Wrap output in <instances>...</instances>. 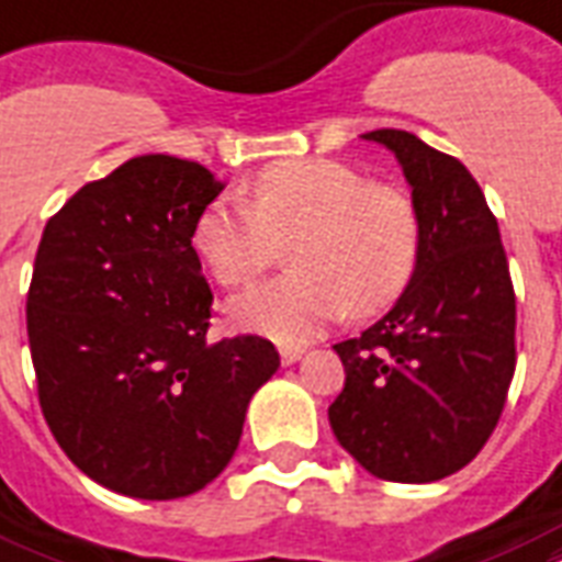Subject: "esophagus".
Instances as JSON below:
<instances>
[{
    "label": "esophagus",
    "mask_w": 562,
    "mask_h": 562,
    "mask_svg": "<svg viewBox=\"0 0 562 562\" xmlns=\"http://www.w3.org/2000/svg\"><path fill=\"white\" fill-rule=\"evenodd\" d=\"M300 357H303V348H280L282 366H294V362H300Z\"/></svg>",
    "instance_id": "esophagus-1"
}]
</instances>
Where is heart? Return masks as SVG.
Masks as SVG:
<instances>
[{"instance_id":"obj_1","label":"heart","mask_w":562,"mask_h":562,"mask_svg":"<svg viewBox=\"0 0 562 562\" xmlns=\"http://www.w3.org/2000/svg\"><path fill=\"white\" fill-rule=\"evenodd\" d=\"M289 241L294 273L229 303V321L300 345L348 310L374 315L395 303L418 265L422 224L401 188L327 158H297L252 179L247 205L221 196L191 226V247L224 289L259 280L277 244Z\"/></svg>"}]
</instances>
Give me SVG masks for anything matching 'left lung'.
<instances>
[{"label": "left lung", "mask_w": 562, "mask_h": 562, "mask_svg": "<svg viewBox=\"0 0 562 562\" xmlns=\"http://www.w3.org/2000/svg\"><path fill=\"white\" fill-rule=\"evenodd\" d=\"M422 224L418 265L395 306L338 341V445L380 481L434 483L469 465L495 430L516 371V294L498 221L462 161L413 132L376 128Z\"/></svg>", "instance_id": "left-lung-1"}]
</instances>
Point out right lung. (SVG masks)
<instances>
[{"instance_id": "obj_1", "label": "right lung", "mask_w": 562, "mask_h": 562, "mask_svg": "<svg viewBox=\"0 0 562 562\" xmlns=\"http://www.w3.org/2000/svg\"><path fill=\"white\" fill-rule=\"evenodd\" d=\"M221 191L196 161L135 156L79 188L37 247L25 321L43 418L72 465L128 498L209 486L280 368L259 336L205 338L191 226Z\"/></svg>"}]
</instances>
